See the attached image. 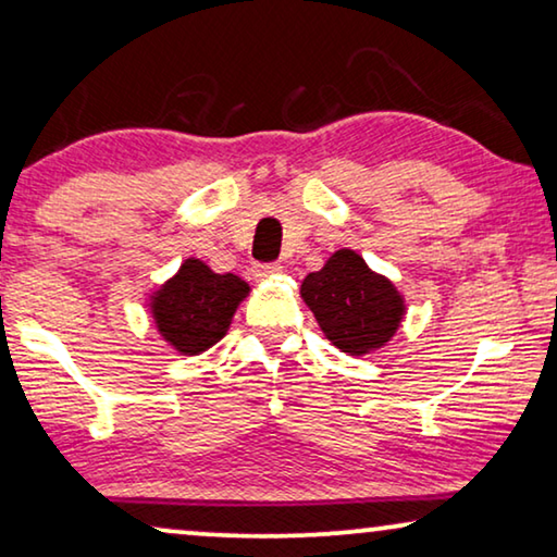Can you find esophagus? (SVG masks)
Listing matches in <instances>:
<instances>
[{
  "label": "esophagus",
  "instance_id": "obj_1",
  "mask_svg": "<svg viewBox=\"0 0 557 557\" xmlns=\"http://www.w3.org/2000/svg\"><path fill=\"white\" fill-rule=\"evenodd\" d=\"M282 268L277 262H260V264H255L252 268V275H255V280H264V277H272V275H277Z\"/></svg>",
  "mask_w": 557,
  "mask_h": 557
}]
</instances>
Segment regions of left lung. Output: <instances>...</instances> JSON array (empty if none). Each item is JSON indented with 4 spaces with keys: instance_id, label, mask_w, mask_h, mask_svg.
<instances>
[{
    "instance_id": "obj_1",
    "label": "left lung",
    "mask_w": 557,
    "mask_h": 557,
    "mask_svg": "<svg viewBox=\"0 0 557 557\" xmlns=\"http://www.w3.org/2000/svg\"><path fill=\"white\" fill-rule=\"evenodd\" d=\"M300 295L337 350L368 355L400 327L405 302L387 277L352 250H337L320 272L302 280Z\"/></svg>"
}]
</instances>
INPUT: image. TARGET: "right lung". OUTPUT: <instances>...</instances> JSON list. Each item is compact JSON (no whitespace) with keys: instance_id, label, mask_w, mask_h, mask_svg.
Returning a JSON list of instances; mask_svg holds the SVG:
<instances>
[{"instance_id":"add662e5","label":"right lung","mask_w":557,"mask_h":557,"mask_svg":"<svg viewBox=\"0 0 557 557\" xmlns=\"http://www.w3.org/2000/svg\"><path fill=\"white\" fill-rule=\"evenodd\" d=\"M250 287L232 272L218 275L202 260L182 262L177 275L170 277L152 295V318L160 335L180 355L210 350L227 335L237 305Z\"/></svg>"}]
</instances>
